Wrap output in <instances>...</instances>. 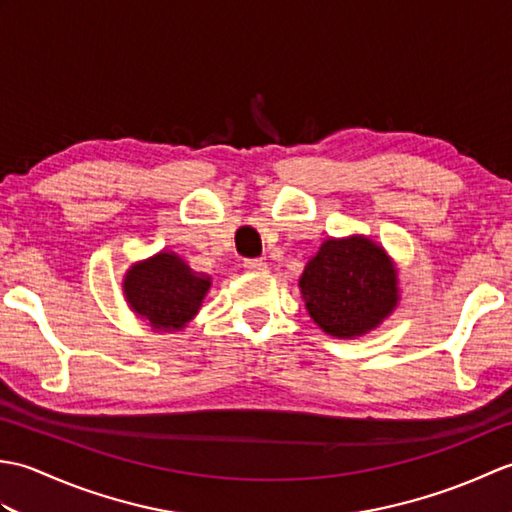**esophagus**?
Masks as SVG:
<instances>
[{
	"instance_id": "obj_1",
	"label": "esophagus",
	"mask_w": 512,
	"mask_h": 512,
	"mask_svg": "<svg viewBox=\"0 0 512 512\" xmlns=\"http://www.w3.org/2000/svg\"><path fill=\"white\" fill-rule=\"evenodd\" d=\"M244 268L250 270V273H262V270L268 268V264H266V259H246Z\"/></svg>"
}]
</instances>
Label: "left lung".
<instances>
[{
  "label": "left lung",
  "mask_w": 512,
  "mask_h": 512,
  "mask_svg": "<svg viewBox=\"0 0 512 512\" xmlns=\"http://www.w3.org/2000/svg\"><path fill=\"white\" fill-rule=\"evenodd\" d=\"M299 290L312 321L336 339L376 330L400 303L396 262L361 233L323 239L303 268Z\"/></svg>",
  "instance_id": "left-lung-1"
}]
</instances>
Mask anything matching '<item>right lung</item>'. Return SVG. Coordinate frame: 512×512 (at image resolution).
I'll return each mask as SVG.
<instances>
[{
  "instance_id": "add662e5",
  "label": "right lung",
  "mask_w": 512,
  "mask_h": 512,
  "mask_svg": "<svg viewBox=\"0 0 512 512\" xmlns=\"http://www.w3.org/2000/svg\"><path fill=\"white\" fill-rule=\"evenodd\" d=\"M213 279L195 270L173 250H158L127 268L123 295L129 310L151 332H182L200 312Z\"/></svg>"
}]
</instances>
